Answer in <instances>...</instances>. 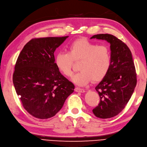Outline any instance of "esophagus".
I'll return each instance as SVG.
<instances>
[{
  "label": "esophagus",
  "mask_w": 147,
  "mask_h": 147,
  "mask_svg": "<svg viewBox=\"0 0 147 147\" xmlns=\"http://www.w3.org/2000/svg\"><path fill=\"white\" fill-rule=\"evenodd\" d=\"M74 91L76 92H85L84 89L80 88L78 87H76V88H75V89H74Z\"/></svg>",
  "instance_id": "1"
}]
</instances>
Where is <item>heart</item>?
Wrapping results in <instances>:
<instances>
[{"instance_id":"b5f03b06","label":"heart","mask_w":147,"mask_h":147,"mask_svg":"<svg viewBox=\"0 0 147 147\" xmlns=\"http://www.w3.org/2000/svg\"><path fill=\"white\" fill-rule=\"evenodd\" d=\"M80 69L72 80L79 86H84L92 80L99 81L106 76L110 70L111 53L106 45H98L84 38L73 41L68 51H60L55 56V64L58 70L66 77L72 76L74 61H79Z\"/></svg>"}]
</instances>
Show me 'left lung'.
I'll return each instance as SVG.
<instances>
[{
    "instance_id": "8db88e82",
    "label": "left lung",
    "mask_w": 147,
    "mask_h": 147,
    "mask_svg": "<svg viewBox=\"0 0 147 147\" xmlns=\"http://www.w3.org/2000/svg\"><path fill=\"white\" fill-rule=\"evenodd\" d=\"M92 38L111 44V68L95 88L100 102L92 112L97 117L111 118L125 108L132 95L137 84L136 70L130 49L122 41L111 34L96 35Z\"/></svg>"
}]
</instances>
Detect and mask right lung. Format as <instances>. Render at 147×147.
<instances>
[{"label":"right lung","mask_w":147,"mask_h":147,"mask_svg":"<svg viewBox=\"0 0 147 147\" xmlns=\"http://www.w3.org/2000/svg\"><path fill=\"white\" fill-rule=\"evenodd\" d=\"M68 36L33 38L17 58L13 83L22 106L36 118L55 116L74 86L64 77L55 64L54 52Z\"/></svg>","instance_id":"add662e5"}]
</instances>
